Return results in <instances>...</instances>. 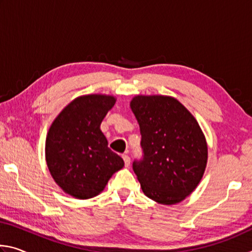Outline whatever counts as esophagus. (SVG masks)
Here are the masks:
<instances>
[{
    "mask_svg": "<svg viewBox=\"0 0 252 252\" xmlns=\"http://www.w3.org/2000/svg\"><path fill=\"white\" fill-rule=\"evenodd\" d=\"M122 158H123V161H125V164H126V167H129L130 165V157L127 156V155H123L122 156Z\"/></svg>",
    "mask_w": 252,
    "mask_h": 252,
    "instance_id": "1",
    "label": "esophagus"
}]
</instances>
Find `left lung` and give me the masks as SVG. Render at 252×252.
<instances>
[{
  "instance_id": "left-lung-1",
  "label": "left lung",
  "mask_w": 252,
  "mask_h": 252,
  "mask_svg": "<svg viewBox=\"0 0 252 252\" xmlns=\"http://www.w3.org/2000/svg\"><path fill=\"white\" fill-rule=\"evenodd\" d=\"M130 106L140 126L143 151L132 167L143 193L161 204L181 202L206 170L208 147L201 127L172 96L136 95Z\"/></svg>"
}]
</instances>
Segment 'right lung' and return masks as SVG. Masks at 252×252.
I'll list each match as a JSON object with an SVG mask.
<instances>
[{
	"instance_id": "1",
	"label": "right lung",
	"mask_w": 252,
	"mask_h": 252,
	"mask_svg": "<svg viewBox=\"0 0 252 252\" xmlns=\"http://www.w3.org/2000/svg\"><path fill=\"white\" fill-rule=\"evenodd\" d=\"M116 97L89 94L74 99L55 118L46 135L50 173L65 193L76 199L99 194L125 162L108 148L101 122Z\"/></svg>"
}]
</instances>
